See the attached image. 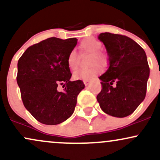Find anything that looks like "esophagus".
Returning <instances> with one entry per match:
<instances>
[{"instance_id":"obj_1","label":"esophagus","mask_w":160,"mask_h":160,"mask_svg":"<svg viewBox=\"0 0 160 160\" xmlns=\"http://www.w3.org/2000/svg\"><path fill=\"white\" fill-rule=\"evenodd\" d=\"M89 80H83V82L84 84H85V86H88L89 85Z\"/></svg>"}]
</instances>
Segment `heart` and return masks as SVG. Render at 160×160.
<instances>
[{
  "label": "heart",
  "mask_w": 160,
  "mask_h": 160,
  "mask_svg": "<svg viewBox=\"0 0 160 160\" xmlns=\"http://www.w3.org/2000/svg\"><path fill=\"white\" fill-rule=\"evenodd\" d=\"M82 50L92 53L91 64L98 63L102 65H105L108 62V58L104 53L98 51L102 47V43L98 40L93 38H87L82 40L80 44ZM67 64L71 70H76L78 67V58L76 51L72 49L69 52L67 58ZM102 72V68L98 65H95L90 68H83L78 70L74 74V78L76 80H89L94 78L97 75Z\"/></svg>",
  "instance_id": "heart-1"
}]
</instances>
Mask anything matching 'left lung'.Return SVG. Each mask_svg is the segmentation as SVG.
Listing matches in <instances>:
<instances>
[{"label":"left lung","mask_w":160,"mask_h":160,"mask_svg":"<svg viewBox=\"0 0 160 160\" xmlns=\"http://www.w3.org/2000/svg\"><path fill=\"white\" fill-rule=\"evenodd\" d=\"M108 56V68L99 77L102 89L97 101L104 113L122 117L132 114L146 95L150 68L144 50L132 39L102 33ZM114 83L115 86H113Z\"/></svg>","instance_id":"obj_1"}]
</instances>
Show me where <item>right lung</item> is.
Segmentation results:
<instances>
[{
    "label": "right lung",
    "instance_id": "add662e5",
    "mask_svg": "<svg viewBox=\"0 0 160 160\" xmlns=\"http://www.w3.org/2000/svg\"><path fill=\"white\" fill-rule=\"evenodd\" d=\"M77 43V38H50L28 47L19 59L16 80L22 100L41 123L59 124L74 113L78 95L85 87L82 80H70L67 58ZM58 85L64 91L58 90Z\"/></svg>",
    "mask_w": 160,
    "mask_h": 160
}]
</instances>
